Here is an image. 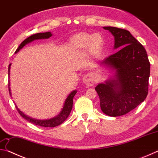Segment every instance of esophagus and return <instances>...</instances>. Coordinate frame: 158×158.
Instances as JSON below:
<instances>
[{
  "instance_id": "esophagus-1",
  "label": "esophagus",
  "mask_w": 158,
  "mask_h": 158,
  "mask_svg": "<svg viewBox=\"0 0 158 158\" xmlns=\"http://www.w3.org/2000/svg\"><path fill=\"white\" fill-rule=\"evenodd\" d=\"M83 81L88 86H92L95 84L94 77L92 75V74L90 73L85 74L84 77V78H83Z\"/></svg>"
}]
</instances>
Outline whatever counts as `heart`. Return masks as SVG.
Listing matches in <instances>:
<instances>
[{"mask_svg": "<svg viewBox=\"0 0 158 158\" xmlns=\"http://www.w3.org/2000/svg\"><path fill=\"white\" fill-rule=\"evenodd\" d=\"M71 44L75 49H84L89 45L90 52L96 54L102 49L103 44L102 37L99 34L91 35L87 33H79L72 40Z\"/></svg>", "mask_w": 158, "mask_h": 158, "instance_id": "obj_1", "label": "heart"}]
</instances>
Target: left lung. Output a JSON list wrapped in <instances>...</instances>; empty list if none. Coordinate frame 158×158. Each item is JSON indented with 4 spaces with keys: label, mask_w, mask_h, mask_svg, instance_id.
<instances>
[{
    "label": "left lung",
    "mask_w": 158,
    "mask_h": 158,
    "mask_svg": "<svg viewBox=\"0 0 158 158\" xmlns=\"http://www.w3.org/2000/svg\"><path fill=\"white\" fill-rule=\"evenodd\" d=\"M114 36V49L103 63L116 69V78L95 88L101 110L109 116H121L133 110L146 98L148 92L150 62L140 42L125 29L103 27Z\"/></svg>",
    "instance_id": "left-lung-1"
}]
</instances>
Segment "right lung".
I'll use <instances>...</instances> for the list:
<instances>
[{"label":"right lung","mask_w":158,"mask_h":158,"mask_svg":"<svg viewBox=\"0 0 158 158\" xmlns=\"http://www.w3.org/2000/svg\"><path fill=\"white\" fill-rule=\"evenodd\" d=\"M52 35V34L50 32H47V33H40L32 35L29 36L28 37H27V38L25 40H23L22 42H21V44L17 48V49L16 50L15 53H17L19 51L21 48H23V47H24L26 44H28V43H29V42L35 40L47 39ZM10 65H11V64H10L9 67H8L9 78H10ZM8 88H9V93H10V95H11V92H10V80L8 81ZM76 93H77V90H74V91L72 92L70 94L68 95V97L67 98L65 102V105H64L63 108L60 113L58 114L57 116H56L54 118H51L49 120H42V121H40V120H35V119L31 118L26 116L24 114L22 113V112H21L19 109L17 108V106H16V109H17L19 114L21 115V117H23V118L26 120V121L31 122V123H33L36 125H38V126H41V127H53L58 126V125H60L61 123H63L67 119V118L69 116V115L71 112L72 109H73V98Z\"/></svg>","instance_id":"1"}]
</instances>
